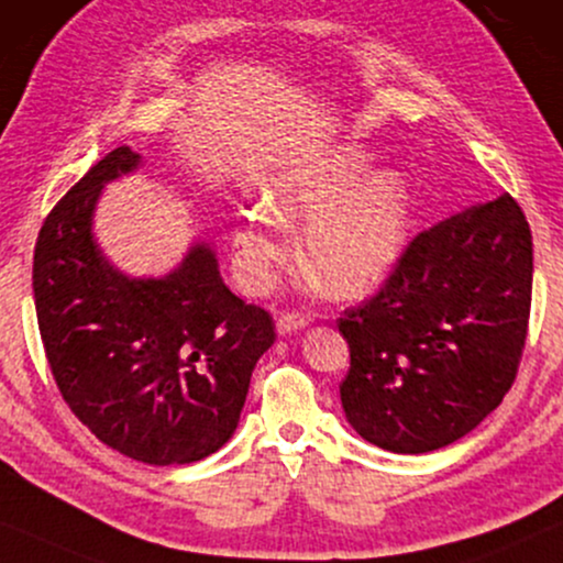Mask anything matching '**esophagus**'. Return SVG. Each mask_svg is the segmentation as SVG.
I'll list each match as a JSON object with an SVG mask.
<instances>
[{"mask_svg": "<svg viewBox=\"0 0 563 563\" xmlns=\"http://www.w3.org/2000/svg\"><path fill=\"white\" fill-rule=\"evenodd\" d=\"M306 327H308V319L303 313H296V311L283 313V316H278V321H275V329H278L280 336H288V334H292V331H300Z\"/></svg>", "mask_w": 563, "mask_h": 563, "instance_id": "esophagus-1", "label": "esophagus"}]
</instances>
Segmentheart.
Wrapping results in <instances>:
<instances>
[{
	"label": "heart",
	"instance_id": "heart-1",
	"mask_svg": "<svg viewBox=\"0 0 563 563\" xmlns=\"http://www.w3.org/2000/svg\"><path fill=\"white\" fill-rule=\"evenodd\" d=\"M375 155L344 145L283 168L263 194V211L234 227L240 273L263 288L280 257L275 224L306 221L298 257L308 278L336 298L362 296L398 263L410 229V186L400 170L369 173Z\"/></svg>",
	"mask_w": 563,
	"mask_h": 563
}]
</instances>
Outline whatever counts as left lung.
Listing matches in <instances>:
<instances>
[{
	"instance_id": "left-lung-1",
	"label": "left lung",
	"mask_w": 563,
	"mask_h": 563,
	"mask_svg": "<svg viewBox=\"0 0 563 563\" xmlns=\"http://www.w3.org/2000/svg\"><path fill=\"white\" fill-rule=\"evenodd\" d=\"M533 240L508 194L439 221L336 321L350 344L346 421L393 454L466 437L500 406L528 334Z\"/></svg>"
}]
</instances>
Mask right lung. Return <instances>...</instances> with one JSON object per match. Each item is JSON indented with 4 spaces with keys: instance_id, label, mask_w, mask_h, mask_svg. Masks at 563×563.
Listing matches in <instances>:
<instances>
[{
    "instance_id": "add662e5",
    "label": "right lung",
    "mask_w": 563,
    "mask_h": 563,
    "mask_svg": "<svg viewBox=\"0 0 563 563\" xmlns=\"http://www.w3.org/2000/svg\"><path fill=\"white\" fill-rule=\"evenodd\" d=\"M140 161L112 150L47 213L33 260L37 327L63 400L93 437L145 464H191L232 439L275 323L227 288L209 242L163 278L109 263L93 211Z\"/></svg>"
}]
</instances>
